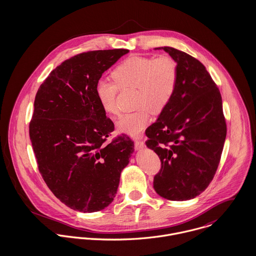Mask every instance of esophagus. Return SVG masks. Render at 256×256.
<instances>
[{
	"label": "esophagus",
	"instance_id": "34e87169",
	"mask_svg": "<svg viewBox=\"0 0 256 256\" xmlns=\"http://www.w3.org/2000/svg\"><path fill=\"white\" fill-rule=\"evenodd\" d=\"M144 146H145V144H144L143 141H140V140H136V141H135V148H136L137 150H143Z\"/></svg>",
	"mask_w": 256,
	"mask_h": 256
}]
</instances>
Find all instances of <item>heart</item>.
<instances>
[{"mask_svg":"<svg viewBox=\"0 0 256 256\" xmlns=\"http://www.w3.org/2000/svg\"><path fill=\"white\" fill-rule=\"evenodd\" d=\"M114 84L100 80L96 84V96L102 110L118 114L117 88H136L137 106L134 112L125 114L117 121V130L131 137H139L150 122L154 110L166 108L174 96L178 82V67L174 58L162 55L156 58L132 56L121 62L111 72Z\"/></svg>","mask_w":256,"mask_h":256,"instance_id":"heart-1","label":"heart"}]
</instances>
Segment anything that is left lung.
Wrapping results in <instances>:
<instances>
[{"label":"left lung","mask_w":256,"mask_h":256,"mask_svg":"<svg viewBox=\"0 0 256 256\" xmlns=\"http://www.w3.org/2000/svg\"><path fill=\"white\" fill-rule=\"evenodd\" d=\"M176 60L174 98L146 130V146L160 156L154 188L172 201L190 200L212 182L226 136L220 90L202 63L172 47H158Z\"/></svg>","instance_id":"left-lung-1"}]
</instances>
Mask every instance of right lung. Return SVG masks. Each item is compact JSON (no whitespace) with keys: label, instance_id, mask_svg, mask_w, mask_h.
Segmentation results:
<instances>
[{"label":"right lung","instance_id":"add662e5","mask_svg":"<svg viewBox=\"0 0 256 256\" xmlns=\"http://www.w3.org/2000/svg\"><path fill=\"white\" fill-rule=\"evenodd\" d=\"M127 49L90 51L56 67L37 92L30 137L39 172L53 194L82 213L113 201L134 144L118 137L96 96V84Z\"/></svg>","mask_w":256,"mask_h":256}]
</instances>
